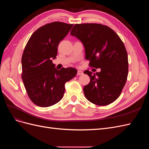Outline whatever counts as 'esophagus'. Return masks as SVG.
<instances>
[{"instance_id":"34e87169","label":"esophagus","mask_w":149,"mask_h":149,"mask_svg":"<svg viewBox=\"0 0 149 149\" xmlns=\"http://www.w3.org/2000/svg\"><path fill=\"white\" fill-rule=\"evenodd\" d=\"M83 74V72L81 70H78V73H77V75H81Z\"/></svg>"}]
</instances>
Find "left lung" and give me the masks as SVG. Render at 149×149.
<instances>
[{"mask_svg": "<svg viewBox=\"0 0 149 149\" xmlns=\"http://www.w3.org/2000/svg\"><path fill=\"white\" fill-rule=\"evenodd\" d=\"M83 44L85 58L90 66L101 68L93 73L84 71L90 77L83 88L91 102L106 106L119 97L128 75V57L124 45L115 31L98 24H75L70 32Z\"/></svg>", "mask_w": 149, "mask_h": 149, "instance_id": "left-lung-1", "label": "left lung"}]
</instances>
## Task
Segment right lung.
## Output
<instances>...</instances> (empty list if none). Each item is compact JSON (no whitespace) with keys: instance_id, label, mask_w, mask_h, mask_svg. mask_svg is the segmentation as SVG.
Wrapping results in <instances>:
<instances>
[{"instance_id":"right-lung-1","label":"right lung","mask_w":149,"mask_h":149,"mask_svg":"<svg viewBox=\"0 0 149 149\" xmlns=\"http://www.w3.org/2000/svg\"><path fill=\"white\" fill-rule=\"evenodd\" d=\"M73 26L55 22L39 28L31 35L22 57V78L30 100L46 107L59 102L64 95L65 84L73 78L77 70L63 68L58 70L52 59L58 46Z\"/></svg>"}]
</instances>
